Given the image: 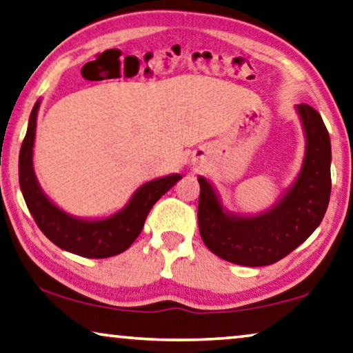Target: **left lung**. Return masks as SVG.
I'll list each match as a JSON object with an SVG mask.
<instances>
[{
  "label": "left lung",
  "instance_id": "1",
  "mask_svg": "<svg viewBox=\"0 0 353 353\" xmlns=\"http://www.w3.org/2000/svg\"><path fill=\"white\" fill-rule=\"evenodd\" d=\"M307 138L301 174L270 212L259 217H231L217 194L199 177L198 227L203 243L220 259L241 266L272 265L301 245L322 222L331 193V144L322 117L309 104H299Z\"/></svg>",
  "mask_w": 353,
  "mask_h": 353
}]
</instances>
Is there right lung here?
I'll list each match as a JSON object with an SVG mask.
<instances>
[{
  "label": "right lung",
  "instance_id": "1",
  "mask_svg": "<svg viewBox=\"0 0 353 353\" xmlns=\"http://www.w3.org/2000/svg\"><path fill=\"white\" fill-rule=\"evenodd\" d=\"M38 109L39 103H36L30 114L28 130L19 155L20 188L36 225L47 239L71 254L87 259H108L122 254L143 231L145 217L152 206L182 177L174 174L144 183L133 194L128 206L110 219L97 222L72 219L47 199L34 177L33 144Z\"/></svg>",
  "mask_w": 353,
  "mask_h": 353
}]
</instances>
